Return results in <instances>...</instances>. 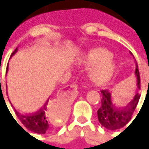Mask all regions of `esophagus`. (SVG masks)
I'll list each match as a JSON object with an SVG mask.
<instances>
[{
	"mask_svg": "<svg viewBox=\"0 0 149 149\" xmlns=\"http://www.w3.org/2000/svg\"><path fill=\"white\" fill-rule=\"evenodd\" d=\"M69 87L72 88H73V89H77V88H78V85L76 84H72L69 85Z\"/></svg>",
	"mask_w": 149,
	"mask_h": 149,
	"instance_id": "esophagus-1",
	"label": "esophagus"
}]
</instances>
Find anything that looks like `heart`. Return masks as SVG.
<instances>
[{
    "instance_id": "b5f03b06",
    "label": "heart",
    "mask_w": 149,
    "mask_h": 149,
    "mask_svg": "<svg viewBox=\"0 0 149 149\" xmlns=\"http://www.w3.org/2000/svg\"><path fill=\"white\" fill-rule=\"evenodd\" d=\"M110 53L104 49H96L88 55L85 62L88 65L100 63L108 60L110 57ZM105 62V61H104ZM114 71V65L112 62L107 61L102 62L90 72V77L96 84H104L111 77Z\"/></svg>"
}]
</instances>
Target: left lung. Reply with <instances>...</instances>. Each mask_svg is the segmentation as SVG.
Here are the masks:
<instances>
[{
  "instance_id": "8db88e82",
  "label": "left lung",
  "mask_w": 149,
  "mask_h": 149,
  "mask_svg": "<svg viewBox=\"0 0 149 149\" xmlns=\"http://www.w3.org/2000/svg\"><path fill=\"white\" fill-rule=\"evenodd\" d=\"M136 76L137 77V88H141V77L140 72L136 65ZM102 94L101 105L97 111V117L100 125L109 130H116L123 128L131 120L133 112L137 105L141 95L136 93L128 105L124 109H116L113 107L111 101V93L108 90H100Z\"/></svg>"
}]
</instances>
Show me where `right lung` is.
<instances>
[{
	"mask_svg": "<svg viewBox=\"0 0 149 149\" xmlns=\"http://www.w3.org/2000/svg\"><path fill=\"white\" fill-rule=\"evenodd\" d=\"M17 49H15L12 55H13L14 52H17ZM47 104H48L46 103L43 109L33 115H23L14 109L15 113L21 120L22 125L29 130L37 134H45L49 130V124L48 122V108L46 106Z\"/></svg>",
	"mask_w": 149,
	"mask_h": 149,
	"instance_id": "add662e5",
	"label": "right lung"
}]
</instances>
